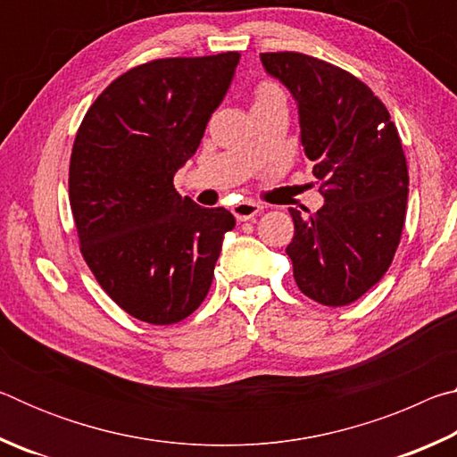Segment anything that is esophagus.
<instances>
[{"label":"esophagus","mask_w":457,"mask_h":457,"mask_svg":"<svg viewBox=\"0 0 457 457\" xmlns=\"http://www.w3.org/2000/svg\"><path fill=\"white\" fill-rule=\"evenodd\" d=\"M231 212H234L236 220L250 221V220L256 218L258 213H262V205L256 204V201H239V204L234 205V210H231Z\"/></svg>","instance_id":"1"}]
</instances>
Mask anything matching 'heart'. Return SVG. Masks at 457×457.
I'll list each match as a JSON object with an SVG mask.
<instances>
[{"instance_id": "b5f03b06", "label": "heart", "mask_w": 457, "mask_h": 457, "mask_svg": "<svg viewBox=\"0 0 457 457\" xmlns=\"http://www.w3.org/2000/svg\"><path fill=\"white\" fill-rule=\"evenodd\" d=\"M268 103H286L284 90L272 80H262L253 92V106Z\"/></svg>"}]
</instances>
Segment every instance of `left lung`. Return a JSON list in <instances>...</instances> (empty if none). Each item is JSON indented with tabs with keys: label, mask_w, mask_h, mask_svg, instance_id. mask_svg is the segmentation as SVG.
<instances>
[{
	"label": "left lung",
	"mask_w": 457,
	"mask_h": 457,
	"mask_svg": "<svg viewBox=\"0 0 457 457\" xmlns=\"http://www.w3.org/2000/svg\"><path fill=\"white\" fill-rule=\"evenodd\" d=\"M260 58L296 98L300 143L324 197L316 213L290 210L294 280L316 303L346 306L381 280L397 252L409 191L403 145L357 76L298 52Z\"/></svg>",
	"instance_id": "obj_1"
}]
</instances>
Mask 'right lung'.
<instances>
[{
	"label": "right lung",
	"instance_id": "add662e5",
	"mask_svg": "<svg viewBox=\"0 0 457 457\" xmlns=\"http://www.w3.org/2000/svg\"><path fill=\"white\" fill-rule=\"evenodd\" d=\"M237 52L161 58L100 92L74 138L68 193L80 252L127 314L175 324L204 303L236 220L175 191L234 79Z\"/></svg>",
	"mask_w": 457,
	"mask_h": 457
}]
</instances>
